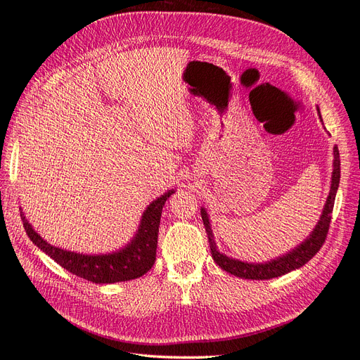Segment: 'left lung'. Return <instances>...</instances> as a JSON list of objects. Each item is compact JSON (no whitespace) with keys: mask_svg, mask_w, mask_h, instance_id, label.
<instances>
[{"mask_svg":"<svg viewBox=\"0 0 360 360\" xmlns=\"http://www.w3.org/2000/svg\"><path fill=\"white\" fill-rule=\"evenodd\" d=\"M319 115H320V109ZM321 118V115H320ZM341 161H340V150L338 146H333V172H332V181H330V191L326 199V205L323 207V212L320 215L319 223L316 224L314 230L311 231V235L297 245L295 250L288 251L287 254L281 257H276L275 260L264 262V263H248V262H240L238 259L227 257L226 254L219 252L217 248V243L214 240V233L210 223V217H207L205 207L200 210L203 226L206 229L207 239H210V248L214 262L221 268L223 271L239 276L245 278V280H271V278L281 276L284 274L292 272L295 269L302 268L305 263H308L312 257L316 256L321 245L326 240L329 224L332 219V211H333V203H335V195L336 190L340 187V178H341Z\"/></svg>","mask_w":360,"mask_h":360,"instance_id":"obj_1","label":"left lung"}]
</instances>
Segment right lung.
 <instances>
[{
	"label": "right lung",
	"instance_id": "add662e5",
	"mask_svg": "<svg viewBox=\"0 0 360 360\" xmlns=\"http://www.w3.org/2000/svg\"><path fill=\"white\" fill-rule=\"evenodd\" d=\"M173 193H175V190H169L150 203L142 215L137 233L131 242L127 243L120 251L109 254L89 256V254H80L53 247L32 229L24 212H20V218L24 221L25 231L32 243H36L43 252L48 254L64 269L91 283L113 284L136 280V278L145 275L154 266L161 211H163L166 200Z\"/></svg>",
	"mask_w": 360,
	"mask_h": 360
}]
</instances>
